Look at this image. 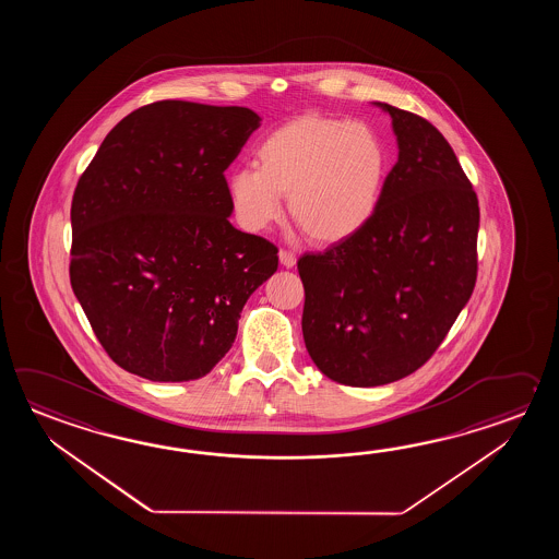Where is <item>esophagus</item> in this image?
Listing matches in <instances>:
<instances>
[{
    "label": "esophagus",
    "instance_id": "1",
    "mask_svg": "<svg viewBox=\"0 0 559 559\" xmlns=\"http://www.w3.org/2000/svg\"><path fill=\"white\" fill-rule=\"evenodd\" d=\"M296 253L294 251L280 250V262L284 267H294L296 265Z\"/></svg>",
    "mask_w": 559,
    "mask_h": 559
}]
</instances>
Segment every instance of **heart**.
Returning a JSON list of instances; mask_svg holds the SVG:
<instances>
[{
    "instance_id": "b5f03b06",
    "label": "heart",
    "mask_w": 559,
    "mask_h": 559,
    "mask_svg": "<svg viewBox=\"0 0 559 559\" xmlns=\"http://www.w3.org/2000/svg\"><path fill=\"white\" fill-rule=\"evenodd\" d=\"M258 164L238 167L227 193L251 231L282 217V195L297 227L318 243L352 238L378 210L388 152L378 133L345 119L304 116L258 145Z\"/></svg>"
}]
</instances>
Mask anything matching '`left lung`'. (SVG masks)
I'll return each instance as SVG.
<instances>
[{"label": "left lung", "instance_id": "left-lung-1", "mask_svg": "<svg viewBox=\"0 0 559 559\" xmlns=\"http://www.w3.org/2000/svg\"><path fill=\"white\" fill-rule=\"evenodd\" d=\"M400 155L378 210L352 238L304 253V342L330 380L373 388L436 354L477 280L479 205L452 145L390 104Z\"/></svg>", "mask_w": 559, "mask_h": 559}]
</instances>
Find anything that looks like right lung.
<instances>
[{"label": "right lung", "instance_id": "add662e5", "mask_svg": "<svg viewBox=\"0 0 559 559\" xmlns=\"http://www.w3.org/2000/svg\"><path fill=\"white\" fill-rule=\"evenodd\" d=\"M260 121L248 107L155 102L121 119L85 167L70 282L119 368L152 381L203 378L277 270L274 243L227 219L224 171Z\"/></svg>", "mask_w": 559, "mask_h": 559}]
</instances>
